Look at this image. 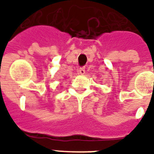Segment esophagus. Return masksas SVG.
<instances>
[{
	"instance_id": "esophagus-1",
	"label": "esophagus",
	"mask_w": 154,
	"mask_h": 154,
	"mask_svg": "<svg viewBox=\"0 0 154 154\" xmlns=\"http://www.w3.org/2000/svg\"><path fill=\"white\" fill-rule=\"evenodd\" d=\"M77 73L81 75H84L85 73V67H82L81 69L77 70Z\"/></svg>"
}]
</instances>
